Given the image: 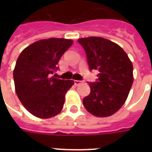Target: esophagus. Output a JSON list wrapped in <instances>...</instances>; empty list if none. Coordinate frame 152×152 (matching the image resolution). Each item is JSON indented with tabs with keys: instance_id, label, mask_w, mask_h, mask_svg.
<instances>
[{
	"instance_id": "1",
	"label": "esophagus",
	"mask_w": 152,
	"mask_h": 152,
	"mask_svg": "<svg viewBox=\"0 0 152 152\" xmlns=\"http://www.w3.org/2000/svg\"><path fill=\"white\" fill-rule=\"evenodd\" d=\"M83 83V82H82V81L81 80H74V83H75V85H80V84H81V83Z\"/></svg>"
}]
</instances>
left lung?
<instances>
[{
	"instance_id": "8db88e82",
	"label": "left lung",
	"mask_w": 152,
	"mask_h": 152,
	"mask_svg": "<svg viewBox=\"0 0 152 152\" xmlns=\"http://www.w3.org/2000/svg\"><path fill=\"white\" fill-rule=\"evenodd\" d=\"M90 70H98L95 82L88 83L91 93L83 99L86 110L99 118L115 113L123 106L133 83V67L120 46L101 37L79 39Z\"/></svg>"
}]
</instances>
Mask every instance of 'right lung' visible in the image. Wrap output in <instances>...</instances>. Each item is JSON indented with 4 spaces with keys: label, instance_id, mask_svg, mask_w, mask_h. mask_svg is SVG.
<instances>
[{
    "label": "right lung",
    "instance_id": "right-lung-1",
    "mask_svg": "<svg viewBox=\"0 0 152 152\" xmlns=\"http://www.w3.org/2000/svg\"><path fill=\"white\" fill-rule=\"evenodd\" d=\"M72 43L71 39H42L26 47L18 57L13 71L15 92L27 110L37 118H52L63 108L65 94L74 81L52 76Z\"/></svg>",
    "mask_w": 152,
    "mask_h": 152
}]
</instances>
